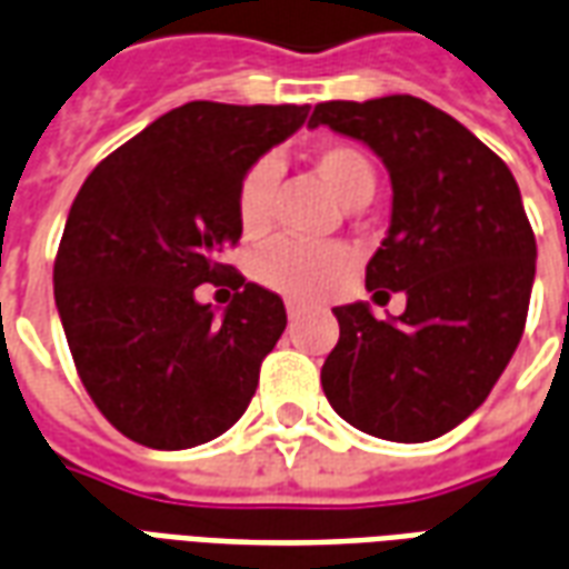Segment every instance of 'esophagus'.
Returning <instances> with one entry per match:
<instances>
[{"mask_svg":"<svg viewBox=\"0 0 569 569\" xmlns=\"http://www.w3.org/2000/svg\"><path fill=\"white\" fill-rule=\"evenodd\" d=\"M286 313H289V320L296 322V320H301V313H305V308H301L298 301H286Z\"/></svg>","mask_w":569,"mask_h":569,"instance_id":"34e87169","label":"esophagus"}]
</instances>
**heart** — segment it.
Returning a JSON list of instances; mask_svg holds the SVG:
<instances>
[{
    "mask_svg": "<svg viewBox=\"0 0 569 569\" xmlns=\"http://www.w3.org/2000/svg\"><path fill=\"white\" fill-rule=\"evenodd\" d=\"M313 170L345 207H359L375 191V167L347 142H322L310 154ZM277 170L271 161L249 167L237 186V219L243 234H259L271 222V194ZM350 256L335 243H301L280 237L256 256V277L289 298H320L345 280Z\"/></svg>",
    "mask_w": 569,
    "mask_h": 569,
    "instance_id": "obj_1",
    "label": "heart"
}]
</instances>
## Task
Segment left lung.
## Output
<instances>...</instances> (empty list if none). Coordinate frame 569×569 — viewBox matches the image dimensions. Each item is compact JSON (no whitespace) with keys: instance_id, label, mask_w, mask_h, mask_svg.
<instances>
[{"instance_id":"1","label":"left lung","mask_w":569,"mask_h":569,"mask_svg":"<svg viewBox=\"0 0 569 569\" xmlns=\"http://www.w3.org/2000/svg\"><path fill=\"white\" fill-rule=\"evenodd\" d=\"M320 124L387 167L393 210L366 286L408 298L390 320L366 301L335 308L322 393L369 436L439 439L488 399L525 332L537 240L518 182L476 133L408 93L320 103L308 128Z\"/></svg>"}]
</instances>
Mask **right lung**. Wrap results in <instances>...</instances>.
Instances as JSON below:
<instances>
[{
  "instance_id": "obj_1",
  "label": "right lung",
  "mask_w": 569,
  "mask_h": 569,
  "mask_svg": "<svg viewBox=\"0 0 569 569\" xmlns=\"http://www.w3.org/2000/svg\"><path fill=\"white\" fill-rule=\"evenodd\" d=\"M310 106L194 100L93 167L54 261V301L76 369L103 418L158 451L222 436L247 411L261 359L286 329L283 298L222 252L243 228L237 186L292 137ZM236 289L219 318L193 289Z\"/></svg>"
}]
</instances>
